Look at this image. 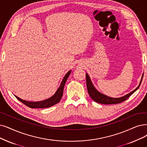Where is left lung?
Masks as SVG:
<instances>
[{
  "label": "left lung",
  "mask_w": 147,
  "mask_h": 147,
  "mask_svg": "<svg viewBox=\"0 0 147 147\" xmlns=\"http://www.w3.org/2000/svg\"><path fill=\"white\" fill-rule=\"evenodd\" d=\"M143 75L141 78V80H140V82L139 83V85L138 86V87L135 89L133 91L131 92L130 93H129L127 95L122 96V97H120V98H111L109 97L107 95H104V94L100 93L99 92H98L95 87L93 86L92 81L90 80V78L89 77V76L87 74H86V84H87V91L88 93H89L90 96L91 97V98L93 99L94 101H95L98 103L99 104H118V103H121L123 101H125L127 99H128L129 97H130L132 94L136 92L138 88L139 87L140 84H141V82L142 81V78H143Z\"/></svg>",
  "instance_id": "obj_1"
}]
</instances>
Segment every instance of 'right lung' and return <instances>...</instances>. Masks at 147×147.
<instances>
[{
	"mask_svg": "<svg viewBox=\"0 0 147 147\" xmlns=\"http://www.w3.org/2000/svg\"><path fill=\"white\" fill-rule=\"evenodd\" d=\"M71 73V70H69V71L65 75L64 78L63 79L61 84L59 87V88L57 89V92L54 95L51 96V98L45 99L44 101H38V102H29L25 100H23V99H20V98L17 97V96L14 95L16 98L19 100L20 102L24 104L26 106L30 107L31 109L34 108H38V109H43V108H48L50 107L52 105H54L58 102H59L61 100V97L63 96V90H64V85L66 84V82L69 77V75Z\"/></svg>",
	"mask_w": 147,
	"mask_h": 147,
	"instance_id": "right-lung-1",
	"label": "right lung"
}]
</instances>
